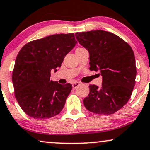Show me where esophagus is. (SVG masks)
Instances as JSON below:
<instances>
[{"label":"esophagus","mask_w":150,"mask_h":150,"mask_svg":"<svg viewBox=\"0 0 150 150\" xmlns=\"http://www.w3.org/2000/svg\"><path fill=\"white\" fill-rule=\"evenodd\" d=\"M79 85H80V83H79V82H74V83L73 84V88L76 89Z\"/></svg>","instance_id":"esophagus-1"}]
</instances>
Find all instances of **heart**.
Segmentation results:
<instances>
[{
    "instance_id": "1",
    "label": "heart",
    "mask_w": 150,
    "mask_h": 150,
    "mask_svg": "<svg viewBox=\"0 0 150 150\" xmlns=\"http://www.w3.org/2000/svg\"><path fill=\"white\" fill-rule=\"evenodd\" d=\"M78 49H82V48H78Z\"/></svg>"
}]
</instances>
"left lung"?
<instances>
[{"instance_id": "obj_1", "label": "left lung", "mask_w": 150, "mask_h": 150, "mask_svg": "<svg viewBox=\"0 0 150 150\" xmlns=\"http://www.w3.org/2000/svg\"><path fill=\"white\" fill-rule=\"evenodd\" d=\"M77 42L89 53V70L100 71L102 85H90L85 106L97 114L109 115L120 109L130 99L135 87V55L127 42L103 30L75 34Z\"/></svg>"}]
</instances>
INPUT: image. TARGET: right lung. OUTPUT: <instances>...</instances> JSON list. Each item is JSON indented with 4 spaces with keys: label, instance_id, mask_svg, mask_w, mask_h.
I'll return each mask as SVG.
<instances>
[{
    "label": "right lung",
    "instance_id": "add662e5",
    "mask_svg": "<svg viewBox=\"0 0 150 150\" xmlns=\"http://www.w3.org/2000/svg\"><path fill=\"white\" fill-rule=\"evenodd\" d=\"M76 44L73 33L54 34L27 43L19 51L12 80L15 98L26 114L47 119L62 111L72 85L51 80V71L61 66Z\"/></svg>",
    "mask_w": 150,
    "mask_h": 150
}]
</instances>
